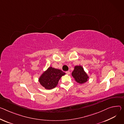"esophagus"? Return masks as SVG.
<instances>
[{"instance_id": "1", "label": "esophagus", "mask_w": 124, "mask_h": 124, "mask_svg": "<svg viewBox=\"0 0 124 124\" xmlns=\"http://www.w3.org/2000/svg\"><path fill=\"white\" fill-rule=\"evenodd\" d=\"M66 73L67 74V75H69L70 74V71H66Z\"/></svg>"}]
</instances>
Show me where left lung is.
Returning <instances> with one entry per match:
<instances>
[{
	"instance_id": "8db88e82",
	"label": "left lung",
	"mask_w": 124,
	"mask_h": 124,
	"mask_svg": "<svg viewBox=\"0 0 124 124\" xmlns=\"http://www.w3.org/2000/svg\"><path fill=\"white\" fill-rule=\"evenodd\" d=\"M72 76L75 81L80 84H83L88 81L89 77L85 71L83 67L81 66H76L72 73Z\"/></svg>"
}]
</instances>
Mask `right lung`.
I'll return each mask as SVG.
<instances>
[{
    "mask_svg": "<svg viewBox=\"0 0 124 124\" xmlns=\"http://www.w3.org/2000/svg\"><path fill=\"white\" fill-rule=\"evenodd\" d=\"M65 74L60 69L49 67L39 77V82L45 89H52L57 85L61 78Z\"/></svg>",
    "mask_w": 124,
    "mask_h": 124,
    "instance_id": "right-lung-1",
    "label": "right lung"
}]
</instances>
